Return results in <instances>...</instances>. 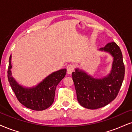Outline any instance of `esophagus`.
Segmentation results:
<instances>
[{
	"label": "esophagus",
	"instance_id": "1",
	"mask_svg": "<svg viewBox=\"0 0 132 132\" xmlns=\"http://www.w3.org/2000/svg\"><path fill=\"white\" fill-rule=\"evenodd\" d=\"M74 70H75L74 65L71 64V63L67 65V73L69 74H71V73L74 71Z\"/></svg>",
	"mask_w": 132,
	"mask_h": 132
}]
</instances>
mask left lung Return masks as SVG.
Wrapping results in <instances>:
<instances>
[{
	"instance_id": "8db88e82",
	"label": "left lung",
	"mask_w": 132,
	"mask_h": 132,
	"mask_svg": "<svg viewBox=\"0 0 132 132\" xmlns=\"http://www.w3.org/2000/svg\"><path fill=\"white\" fill-rule=\"evenodd\" d=\"M100 50L108 52L114 57L112 70L108 76L95 79L78 69L71 75L79 103L90 110L102 108L114 100L124 78L122 54L118 45L110 42Z\"/></svg>"
}]
</instances>
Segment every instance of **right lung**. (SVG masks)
<instances>
[{"mask_svg": "<svg viewBox=\"0 0 132 132\" xmlns=\"http://www.w3.org/2000/svg\"><path fill=\"white\" fill-rule=\"evenodd\" d=\"M11 56L9 59L8 79L19 102L27 108L35 111H42L49 108L54 100L57 86L65 77L67 70L62 69L53 73L36 87L24 88L11 77Z\"/></svg>", "mask_w": 132, "mask_h": 132, "instance_id": "1", "label": "right lung"}]
</instances>
